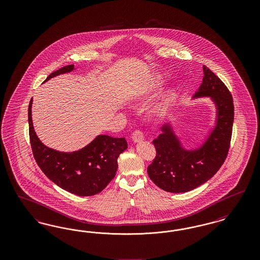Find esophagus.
Returning a JSON list of instances; mask_svg holds the SVG:
<instances>
[{
	"label": "esophagus",
	"mask_w": 260,
	"mask_h": 260,
	"mask_svg": "<svg viewBox=\"0 0 260 260\" xmlns=\"http://www.w3.org/2000/svg\"><path fill=\"white\" fill-rule=\"evenodd\" d=\"M133 140L134 142H139V141H142L144 139V135H143V132L140 131V129H136L134 133H133Z\"/></svg>",
	"instance_id": "1"
}]
</instances>
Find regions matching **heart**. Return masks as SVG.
<instances>
[{
    "label": "heart",
    "mask_w": 260,
    "mask_h": 260,
    "mask_svg": "<svg viewBox=\"0 0 260 260\" xmlns=\"http://www.w3.org/2000/svg\"><path fill=\"white\" fill-rule=\"evenodd\" d=\"M158 85H160V84H158ZM157 113L160 115L161 113H164V109H162V110H157Z\"/></svg>",
    "instance_id": "1"
}]
</instances>
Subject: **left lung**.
<instances>
[{"label":"left lung","mask_w":260,"mask_h":260,"mask_svg":"<svg viewBox=\"0 0 260 260\" xmlns=\"http://www.w3.org/2000/svg\"><path fill=\"white\" fill-rule=\"evenodd\" d=\"M203 83L194 99L210 96L216 105V124L206 142L198 149L186 150L171 124L161 127L153 140L156 157L147 168L150 179L162 190L183 193L204 184L220 169L230 148L234 122V103L222 81L204 65Z\"/></svg>","instance_id":"8db88e82"}]
</instances>
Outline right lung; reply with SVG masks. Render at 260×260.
<instances>
[{
	"label": "right lung",
	"instance_id": "1",
	"mask_svg": "<svg viewBox=\"0 0 260 260\" xmlns=\"http://www.w3.org/2000/svg\"><path fill=\"white\" fill-rule=\"evenodd\" d=\"M72 70L73 64L62 67L46 81ZM31 107L32 99L28 108L29 137L34 158L42 172L53 183L75 195L92 196L101 192L115 177L118 157L127 148L125 138L101 135L79 151L59 152L47 147L38 138L32 123Z\"/></svg>",
	"mask_w": 260,
	"mask_h": 260
}]
</instances>
